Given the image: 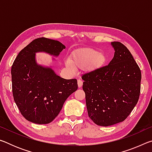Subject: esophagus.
Wrapping results in <instances>:
<instances>
[{"label": "esophagus", "mask_w": 152, "mask_h": 152, "mask_svg": "<svg viewBox=\"0 0 152 152\" xmlns=\"http://www.w3.org/2000/svg\"><path fill=\"white\" fill-rule=\"evenodd\" d=\"M82 84H83V82H82V80H81L78 79V86L79 88H80V87L82 86Z\"/></svg>", "instance_id": "obj_1"}]
</instances>
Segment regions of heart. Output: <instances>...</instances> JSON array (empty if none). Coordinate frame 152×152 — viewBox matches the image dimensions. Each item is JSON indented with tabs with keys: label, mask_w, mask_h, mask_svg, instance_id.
<instances>
[{
	"label": "heart",
	"mask_w": 152,
	"mask_h": 152,
	"mask_svg": "<svg viewBox=\"0 0 152 152\" xmlns=\"http://www.w3.org/2000/svg\"><path fill=\"white\" fill-rule=\"evenodd\" d=\"M68 65L74 68H81L88 66L91 69L101 66L105 61V57L102 53L92 49H84L74 51L70 56Z\"/></svg>",
	"instance_id": "1"
}]
</instances>
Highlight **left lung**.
Listing matches in <instances>:
<instances>
[{
	"label": "left lung",
	"instance_id": "left-lung-1",
	"mask_svg": "<svg viewBox=\"0 0 152 152\" xmlns=\"http://www.w3.org/2000/svg\"><path fill=\"white\" fill-rule=\"evenodd\" d=\"M109 65L82 76L89 117L100 126L125 121L140 98L141 73L132 53L119 42Z\"/></svg>",
	"mask_w": 152,
	"mask_h": 152
}]
</instances>
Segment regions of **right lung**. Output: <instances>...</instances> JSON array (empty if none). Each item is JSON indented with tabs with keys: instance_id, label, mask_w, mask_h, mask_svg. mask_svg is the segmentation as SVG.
<instances>
[{
	"instance_id": "add662e5",
	"label": "right lung",
	"mask_w": 152,
	"mask_h": 152,
	"mask_svg": "<svg viewBox=\"0 0 152 152\" xmlns=\"http://www.w3.org/2000/svg\"><path fill=\"white\" fill-rule=\"evenodd\" d=\"M64 46L58 41L39 37L20 51L11 68L14 101L29 121L48 124L58 116L68 96L78 89L76 79L66 80L51 68L35 62V52L58 56Z\"/></svg>"
}]
</instances>
